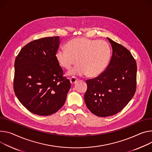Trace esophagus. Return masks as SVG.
I'll return each mask as SVG.
<instances>
[{"mask_svg": "<svg viewBox=\"0 0 152 152\" xmlns=\"http://www.w3.org/2000/svg\"><path fill=\"white\" fill-rule=\"evenodd\" d=\"M70 82H71V84H72V85H73V84H75L76 83V82L78 80V79H77V77H75V76H73V77H70Z\"/></svg>", "mask_w": 152, "mask_h": 152, "instance_id": "obj_1", "label": "esophagus"}]
</instances>
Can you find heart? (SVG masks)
Segmentation results:
<instances>
[{"label":"heart","mask_w":152,"mask_h":152,"mask_svg":"<svg viewBox=\"0 0 152 152\" xmlns=\"http://www.w3.org/2000/svg\"><path fill=\"white\" fill-rule=\"evenodd\" d=\"M66 48L56 51V59L66 70L79 64L69 72L70 75L87 74L89 77L97 76L104 72L111 56L109 45L102 40L77 37L69 41Z\"/></svg>","instance_id":"b5f03b06"}]
</instances>
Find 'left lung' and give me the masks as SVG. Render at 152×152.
Masks as SVG:
<instances>
[{"instance_id":"left-lung-1","label":"left lung","mask_w":152,"mask_h":152,"mask_svg":"<svg viewBox=\"0 0 152 152\" xmlns=\"http://www.w3.org/2000/svg\"><path fill=\"white\" fill-rule=\"evenodd\" d=\"M107 39L113 50L111 60L101 75L86 80L84 95L87 108L99 117L121 112L133 97L136 88V61L126 48Z\"/></svg>"}]
</instances>
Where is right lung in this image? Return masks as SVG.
Wrapping results in <instances>:
<instances>
[{"label":"right lung","instance_id":"right-lung-1","mask_svg":"<svg viewBox=\"0 0 152 152\" xmlns=\"http://www.w3.org/2000/svg\"><path fill=\"white\" fill-rule=\"evenodd\" d=\"M60 37L31 41L20 51L15 62L14 91L20 103L40 116L57 112L71 87L56 59Z\"/></svg>","mask_w":152,"mask_h":152}]
</instances>
